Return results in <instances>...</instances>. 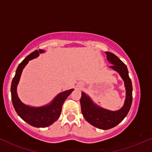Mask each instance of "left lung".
<instances>
[{
  "label": "left lung",
  "instance_id": "1",
  "mask_svg": "<svg viewBox=\"0 0 152 152\" xmlns=\"http://www.w3.org/2000/svg\"><path fill=\"white\" fill-rule=\"evenodd\" d=\"M105 54L109 62L113 64L110 67L118 71L124 81L126 89V98L124 105L119 110L113 112L95 105L89 96L84 92L81 93L80 99L81 113L86 121L95 127L103 130L115 127L126 118L130 110L133 99L132 83L128 76L127 66L113 53L106 52Z\"/></svg>",
  "mask_w": 152,
  "mask_h": 152
}]
</instances>
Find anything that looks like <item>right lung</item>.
<instances>
[{
  "label": "right lung",
  "instance_id": "add662e5",
  "mask_svg": "<svg viewBox=\"0 0 152 152\" xmlns=\"http://www.w3.org/2000/svg\"><path fill=\"white\" fill-rule=\"evenodd\" d=\"M43 52H44L43 50L39 49V50H36L35 51L29 54L26 58H24V61L20 63L16 69V74L12 80L11 86V100H12L13 105L18 115L21 119L24 120L25 122L37 128L47 127L57 121L61 113L63 103L68 95L73 91V89H71L68 91H63L55 98L51 104H50L49 105L42 107H31L25 105L21 102L17 96L16 86L19 83L23 68L27 64L29 61L37 58L39 56V53H43Z\"/></svg>",
  "mask_w": 152,
  "mask_h": 152
}]
</instances>
